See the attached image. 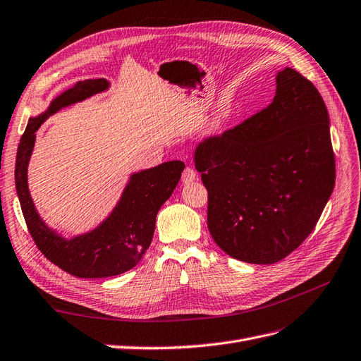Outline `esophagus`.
<instances>
[{
	"label": "esophagus",
	"instance_id": "esophagus-1",
	"mask_svg": "<svg viewBox=\"0 0 361 361\" xmlns=\"http://www.w3.org/2000/svg\"><path fill=\"white\" fill-rule=\"evenodd\" d=\"M195 179H197V173L194 171V169L187 167V169L183 170V173H182V182H183V183H191V182H194Z\"/></svg>",
	"mask_w": 361,
	"mask_h": 361
}]
</instances>
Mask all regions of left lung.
Returning <instances> with one entry per match:
<instances>
[{
    "label": "left lung",
    "mask_w": 361,
    "mask_h": 361,
    "mask_svg": "<svg viewBox=\"0 0 361 361\" xmlns=\"http://www.w3.org/2000/svg\"><path fill=\"white\" fill-rule=\"evenodd\" d=\"M272 102L194 152L207 190V228L224 253L276 264L307 238L336 180L330 118L318 89L290 68Z\"/></svg>",
    "instance_id": "obj_1"
}]
</instances>
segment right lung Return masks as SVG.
<instances>
[{"label":"right lung","instance_id":"add662e5","mask_svg":"<svg viewBox=\"0 0 361 361\" xmlns=\"http://www.w3.org/2000/svg\"><path fill=\"white\" fill-rule=\"evenodd\" d=\"M106 89L108 81L99 78L80 81L61 93L51 102L48 111L28 120L16 154V191L32 241L54 265L81 279L118 276L138 264L154 238L159 207L176 188L185 167L182 161H170L133 174L111 215L89 233L64 239L51 231L32 204L27 183V167L35 147L36 130L60 108Z\"/></svg>","mask_w":361,"mask_h":361}]
</instances>
